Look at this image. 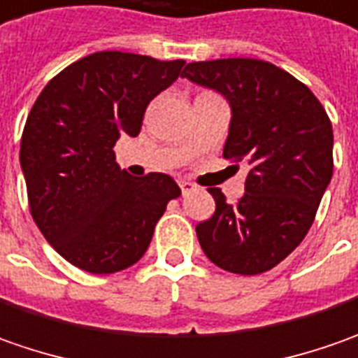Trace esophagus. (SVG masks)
Segmentation results:
<instances>
[{"instance_id": "1", "label": "esophagus", "mask_w": 358, "mask_h": 358, "mask_svg": "<svg viewBox=\"0 0 358 358\" xmlns=\"http://www.w3.org/2000/svg\"><path fill=\"white\" fill-rule=\"evenodd\" d=\"M178 186H180V190H182V194L186 196V194H190L196 186L192 184V182H188V180H178Z\"/></svg>"}]
</instances>
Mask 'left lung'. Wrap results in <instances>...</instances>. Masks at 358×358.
<instances>
[{"mask_svg": "<svg viewBox=\"0 0 358 358\" xmlns=\"http://www.w3.org/2000/svg\"><path fill=\"white\" fill-rule=\"evenodd\" d=\"M184 77L220 93L231 120L224 158L248 166L236 206L210 188L216 212L196 226L217 267L257 275L283 262L307 236L333 176V127L301 80L259 59L188 63ZM238 168V166H236Z\"/></svg>", "mask_w": 358, "mask_h": 358, "instance_id": "1", "label": "left lung"}]
</instances>
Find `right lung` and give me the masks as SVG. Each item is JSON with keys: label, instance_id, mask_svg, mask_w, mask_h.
Segmentation results:
<instances>
[{"label": "right lung", "instance_id": "1", "mask_svg": "<svg viewBox=\"0 0 358 358\" xmlns=\"http://www.w3.org/2000/svg\"><path fill=\"white\" fill-rule=\"evenodd\" d=\"M184 61L99 51L47 83L27 117L19 162L29 210L69 264L105 275L148 250L178 184L162 172L132 178L115 144L136 136L148 103L178 79Z\"/></svg>", "mask_w": 358, "mask_h": 358}]
</instances>
